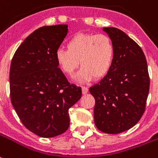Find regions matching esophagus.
I'll return each instance as SVG.
<instances>
[{"instance_id": "obj_1", "label": "esophagus", "mask_w": 158, "mask_h": 158, "mask_svg": "<svg viewBox=\"0 0 158 158\" xmlns=\"http://www.w3.org/2000/svg\"><path fill=\"white\" fill-rule=\"evenodd\" d=\"M88 90H89V89H88L87 87L82 86V92H83V94H86L87 92H88Z\"/></svg>"}]
</instances>
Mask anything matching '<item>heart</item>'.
<instances>
[{
  "label": "heart",
  "mask_w": 158,
  "mask_h": 158,
  "mask_svg": "<svg viewBox=\"0 0 158 158\" xmlns=\"http://www.w3.org/2000/svg\"><path fill=\"white\" fill-rule=\"evenodd\" d=\"M67 48L56 50V63L64 74L72 76L79 61L81 68L76 76L79 81L100 79L113 66L114 45L105 34L78 33L68 41Z\"/></svg>",
  "instance_id": "heart-1"
}]
</instances>
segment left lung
Here are the masks:
<instances>
[{
	"label": "left lung",
	"instance_id": "left-lung-1",
	"mask_svg": "<svg viewBox=\"0 0 158 158\" xmlns=\"http://www.w3.org/2000/svg\"><path fill=\"white\" fill-rule=\"evenodd\" d=\"M102 30L114 45V60L110 72L89 90L95 98L96 127L103 133L115 134L133 127L142 117L150 78L142 48L121 30Z\"/></svg>",
	"mask_w": 158,
	"mask_h": 158
}]
</instances>
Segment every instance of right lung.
Listing matches in <instances>:
<instances>
[{
    "instance_id": "add662e5",
    "label": "right lung",
    "mask_w": 158,
    "mask_h": 158,
    "mask_svg": "<svg viewBox=\"0 0 158 158\" xmlns=\"http://www.w3.org/2000/svg\"><path fill=\"white\" fill-rule=\"evenodd\" d=\"M68 31L67 25L38 28L19 45L10 66L12 104L25 127L43 138L68 130V110L82 95L56 63V50Z\"/></svg>"
}]
</instances>
